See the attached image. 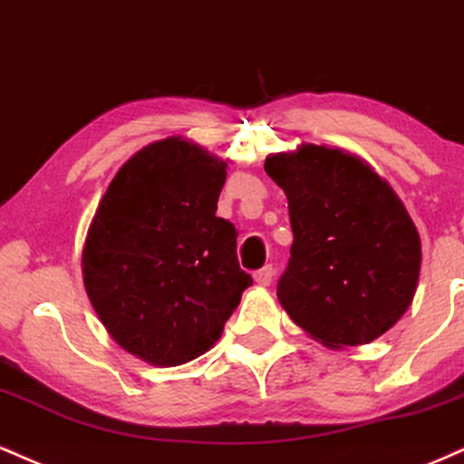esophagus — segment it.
<instances>
[{"label": "esophagus", "mask_w": 464, "mask_h": 464, "mask_svg": "<svg viewBox=\"0 0 464 464\" xmlns=\"http://www.w3.org/2000/svg\"><path fill=\"white\" fill-rule=\"evenodd\" d=\"M254 280H256V285L269 286L271 280H274V266L266 265V266H263V269H260V271H256Z\"/></svg>", "instance_id": "1"}]
</instances>
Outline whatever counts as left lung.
Segmentation results:
<instances>
[{
    "label": "left lung",
    "mask_w": 464,
    "mask_h": 464,
    "mask_svg": "<svg viewBox=\"0 0 464 464\" xmlns=\"http://www.w3.org/2000/svg\"><path fill=\"white\" fill-rule=\"evenodd\" d=\"M285 190L291 258L277 282L282 308L330 350L372 343L404 317L421 269V238L384 178L362 158L302 143L266 156Z\"/></svg>",
    "instance_id": "8db88e82"
}]
</instances>
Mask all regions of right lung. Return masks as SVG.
I'll return each instance as SVG.
<instances>
[{"label":"right lung","mask_w":464,"mask_h":464,"mask_svg":"<svg viewBox=\"0 0 464 464\" xmlns=\"http://www.w3.org/2000/svg\"><path fill=\"white\" fill-rule=\"evenodd\" d=\"M226 169L182 136L154 140L119 169L86 232L82 277L97 317L154 367L208 352L252 286L237 227L215 215Z\"/></svg>","instance_id":"1"}]
</instances>
